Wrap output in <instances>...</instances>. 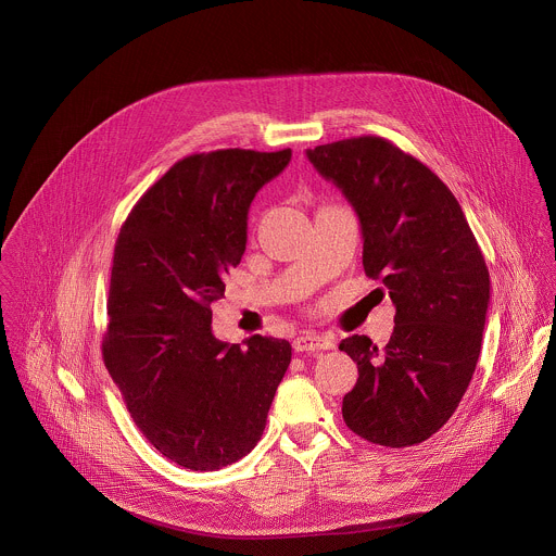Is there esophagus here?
Instances as JSON below:
<instances>
[{"label": "esophagus", "instance_id": "obj_1", "mask_svg": "<svg viewBox=\"0 0 556 556\" xmlns=\"http://www.w3.org/2000/svg\"><path fill=\"white\" fill-rule=\"evenodd\" d=\"M296 352H318V350H333L334 341L327 334L307 333L294 339Z\"/></svg>", "mask_w": 556, "mask_h": 556}]
</instances>
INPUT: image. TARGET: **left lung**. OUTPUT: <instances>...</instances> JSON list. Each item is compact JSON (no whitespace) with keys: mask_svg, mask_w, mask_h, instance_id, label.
<instances>
[{"mask_svg":"<svg viewBox=\"0 0 556 556\" xmlns=\"http://www.w3.org/2000/svg\"><path fill=\"white\" fill-rule=\"evenodd\" d=\"M307 156L354 206L365 275L395 305L384 348L367 334L339 343L358 367L343 421L369 443H424L455 413L479 358L490 303L483 253L448 187L389 139L350 137Z\"/></svg>","mask_w":556,"mask_h":556,"instance_id":"obj_1","label":"left lung"}]
</instances>
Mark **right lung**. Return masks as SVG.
<instances>
[{
	"mask_svg": "<svg viewBox=\"0 0 556 556\" xmlns=\"http://www.w3.org/2000/svg\"><path fill=\"white\" fill-rule=\"evenodd\" d=\"M292 150H215L174 163L135 204L113 249L103 361L159 453L191 470L244 457L290 365L286 339L213 334L211 305L247 244L255 193Z\"/></svg>",
	"mask_w": 556,
	"mask_h": 556,
	"instance_id": "obj_1",
	"label": "right lung"
}]
</instances>
